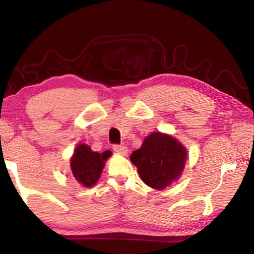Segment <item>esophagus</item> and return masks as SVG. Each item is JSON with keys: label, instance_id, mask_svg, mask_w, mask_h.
Instances as JSON below:
<instances>
[{"label": "esophagus", "instance_id": "34e87169", "mask_svg": "<svg viewBox=\"0 0 254 254\" xmlns=\"http://www.w3.org/2000/svg\"><path fill=\"white\" fill-rule=\"evenodd\" d=\"M113 150H114L115 152L122 154V156H127V151H128L126 145H122V144H115V145H113Z\"/></svg>", "mask_w": 254, "mask_h": 254}]
</instances>
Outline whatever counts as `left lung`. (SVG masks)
<instances>
[{
  "label": "left lung",
  "instance_id": "8db88e82",
  "mask_svg": "<svg viewBox=\"0 0 254 254\" xmlns=\"http://www.w3.org/2000/svg\"><path fill=\"white\" fill-rule=\"evenodd\" d=\"M130 159L142 182L161 190L180 177L187 150L171 135L153 132L145 137L140 149L132 152Z\"/></svg>",
  "mask_w": 254,
  "mask_h": 254
}]
</instances>
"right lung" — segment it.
<instances>
[{
	"instance_id": "right-lung-1",
	"label": "right lung",
	"mask_w": 254,
	"mask_h": 254,
	"mask_svg": "<svg viewBox=\"0 0 254 254\" xmlns=\"http://www.w3.org/2000/svg\"><path fill=\"white\" fill-rule=\"evenodd\" d=\"M111 154L112 152L109 150L103 153H98L92 151V149L86 144L77 145L70 159L72 176L85 187L94 186L101 177L106 159Z\"/></svg>"
}]
</instances>
